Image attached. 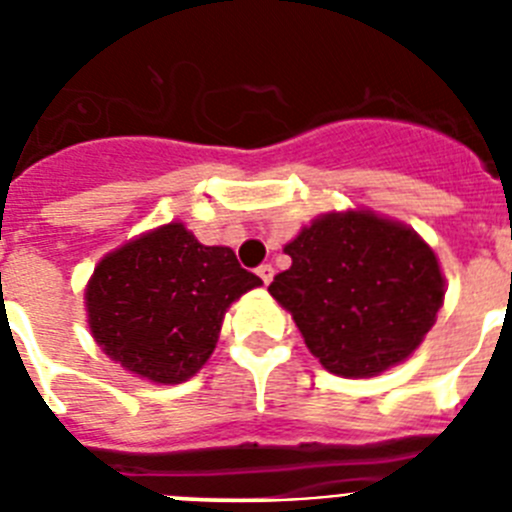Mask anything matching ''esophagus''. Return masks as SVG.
<instances>
[{
    "instance_id": "obj_1",
    "label": "esophagus",
    "mask_w": 512,
    "mask_h": 512,
    "mask_svg": "<svg viewBox=\"0 0 512 512\" xmlns=\"http://www.w3.org/2000/svg\"><path fill=\"white\" fill-rule=\"evenodd\" d=\"M256 274H259V277H261V282L269 284L271 279H274V266H271V264H261L259 269H256Z\"/></svg>"
}]
</instances>
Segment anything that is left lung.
Returning <instances> with one entry per match:
<instances>
[{
    "instance_id": "1",
    "label": "left lung",
    "mask_w": 512,
    "mask_h": 512,
    "mask_svg": "<svg viewBox=\"0 0 512 512\" xmlns=\"http://www.w3.org/2000/svg\"><path fill=\"white\" fill-rule=\"evenodd\" d=\"M269 284L312 356L338 377H374L408 359L436 323L443 277L415 230L372 212L323 215L284 246Z\"/></svg>"
}]
</instances>
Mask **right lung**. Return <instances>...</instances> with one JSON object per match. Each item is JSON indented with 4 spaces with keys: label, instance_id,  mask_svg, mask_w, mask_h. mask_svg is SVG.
I'll return each mask as SVG.
<instances>
[{
    "label": "right lung",
    "instance_id": "obj_1",
    "mask_svg": "<svg viewBox=\"0 0 512 512\" xmlns=\"http://www.w3.org/2000/svg\"><path fill=\"white\" fill-rule=\"evenodd\" d=\"M261 279L182 223L143 235L99 261L87 287L89 328L128 372L176 384L210 359L223 315Z\"/></svg>",
    "mask_w": 512,
    "mask_h": 512
}]
</instances>
